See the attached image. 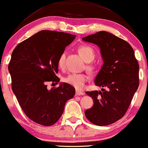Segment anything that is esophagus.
<instances>
[{
  "instance_id": "1",
  "label": "esophagus",
  "mask_w": 148,
  "mask_h": 148,
  "mask_svg": "<svg viewBox=\"0 0 148 148\" xmlns=\"http://www.w3.org/2000/svg\"><path fill=\"white\" fill-rule=\"evenodd\" d=\"M84 92L82 91H79V90H76L75 95H77V96H80V95H83Z\"/></svg>"
}]
</instances>
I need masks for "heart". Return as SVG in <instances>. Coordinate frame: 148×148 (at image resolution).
I'll return each instance as SVG.
<instances>
[{"label": "heart", "instance_id": "b5f03b06", "mask_svg": "<svg viewBox=\"0 0 148 148\" xmlns=\"http://www.w3.org/2000/svg\"><path fill=\"white\" fill-rule=\"evenodd\" d=\"M77 51L80 56L86 62L92 61L95 58V51L90 47L88 46H80L77 49ZM65 58L66 55L65 53H62L59 56L57 61V65L59 68H63L65 66ZM87 69L91 72H94L96 69L93 65H88ZM88 80V76L84 73H73L70 74L67 77H65L64 81L66 83L69 84L71 86L74 87L77 90H82L85 87V83Z\"/></svg>", "mask_w": 148, "mask_h": 148}]
</instances>
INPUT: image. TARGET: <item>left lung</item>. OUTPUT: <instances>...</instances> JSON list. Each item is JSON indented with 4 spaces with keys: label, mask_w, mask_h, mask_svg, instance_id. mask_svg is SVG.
<instances>
[{
    "label": "left lung",
    "mask_w": 148,
    "mask_h": 148,
    "mask_svg": "<svg viewBox=\"0 0 148 148\" xmlns=\"http://www.w3.org/2000/svg\"><path fill=\"white\" fill-rule=\"evenodd\" d=\"M99 47L103 66L95 80L101 91L87 92L94 104L85 112L90 122L110 125L125 115L139 86V64L131 46L123 39L105 31L82 38Z\"/></svg>",
    "instance_id": "obj_1"
}]
</instances>
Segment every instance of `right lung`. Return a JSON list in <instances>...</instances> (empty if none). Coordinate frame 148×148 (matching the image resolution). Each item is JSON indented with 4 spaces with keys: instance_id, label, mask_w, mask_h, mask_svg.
Returning a JSON list of instances; mask_svg holds the SVG:
<instances>
[{
    "instance_id": "right-lung-1",
    "label": "right lung",
    "mask_w": 148,
    "mask_h": 148,
    "mask_svg": "<svg viewBox=\"0 0 148 148\" xmlns=\"http://www.w3.org/2000/svg\"><path fill=\"white\" fill-rule=\"evenodd\" d=\"M75 38L68 33L42 30L12 51L8 65L12 90L25 114L36 123L49 126L56 123L66 101L74 97L75 90L66 82L50 90L47 84L59 82L57 61Z\"/></svg>"
}]
</instances>
